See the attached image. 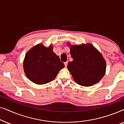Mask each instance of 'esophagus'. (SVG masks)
I'll return each mask as SVG.
<instances>
[{"instance_id":"esophagus-1","label":"esophagus","mask_w":124,"mask_h":124,"mask_svg":"<svg viewBox=\"0 0 124 124\" xmlns=\"http://www.w3.org/2000/svg\"><path fill=\"white\" fill-rule=\"evenodd\" d=\"M64 65H65V67H67V65H68V62H64Z\"/></svg>"}]
</instances>
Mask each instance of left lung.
Wrapping results in <instances>:
<instances>
[{
    "label": "left lung",
    "mask_w": 124,
    "mask_h": 124,
    "mask_svg": "<svg viewBox=\"0 0 124 124\" xmlns=\"http://www.w3.org/2000/svg\"><path fill=\"white\" fill-rule=\"evenodd\" d=\"M70 54L73 60L68 64V69L78 84L90 86L102 78L106 72V62L92 45L71 46Z\"/></svg>",
    "instance_id": "left-lung-1"
}]
</instances>
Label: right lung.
<instances>
[{
    "label": "right lung",
    "instance_id": "right-lung-1",
    "mask_svg": "<svg viewBox=\"0 0 124 124\" xmlns=\"http://www.w3.org/2000/svg\"><path fill=\"white\" fill-rule=\"evenodd\" d=\"M51 46L46 47L39 44L27 52L23 61V69L27 77L38 85L54 80L64 64L52 51Z\"/></svg>",
    "mask_w": 124,
    "mask_h": 124
}]
</instances>
